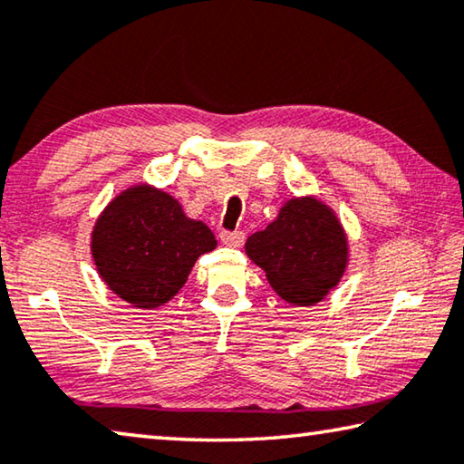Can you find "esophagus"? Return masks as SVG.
Segmentation results:
<instances>
[{
  "instance_id": "obj_1",
  "label": "esophagus",
  "mask_w": 464,
  "mask_h": 464,
  "mask_svg": "<svg viewBox=\"0 0 464 464\" xmlns=\"http://www.w3.org/2000/svg\"><path fill=\"white\" fill-rule=\"evenodd\" d=\"M220 241L229 247H241L246 241V233L244 231H223L220 233Z\"/></svg>"
}]
</instances>
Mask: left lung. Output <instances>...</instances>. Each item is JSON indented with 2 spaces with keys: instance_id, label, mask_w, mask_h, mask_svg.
I'll list each match as a JSON object with an SVG mask.
<instances>
[{
  "instance_id": "obj_1",
  "label": "left lung",
  "mask_w": 464,
  "mask_h": 464,
  "mask_svg": "<svg viewBox=\"0 0 464 464\" xmlns=\"http://www.w3.org/2000/svg\"><path fill=\"white\" fill-rule=\"evenodd\" d=\"M246 254L286 304L315 305L341 283L349 239L328 204L304 196L286 200L266 229L249 235Z\"/></svg>"
}]
</instances>
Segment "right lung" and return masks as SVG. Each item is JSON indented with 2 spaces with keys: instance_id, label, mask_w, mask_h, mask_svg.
I'll list each match as a JSON object with an SVG mask.
<instances>
[{
  "instance_id": "right-lung-1",
  "label": "right lung",
  "mask_w": 464,
  "mask_h": 464,
  "mask_svg": "<svg viewBox=\"0 0 464 464\" xmlns=\"http://www.w3.org/2000/svg\"><path fill=\"white\" fill-rule=\"evenodd\" d=\"M217 239L202 220L186 217L171 194L138 183L117 194L91 235L99 276L131 307L152 310L178 295L196 260Z\"/></svg>"
}]
</instances>
